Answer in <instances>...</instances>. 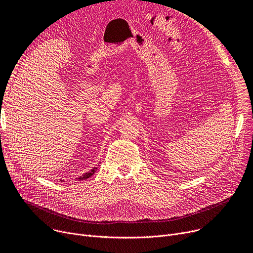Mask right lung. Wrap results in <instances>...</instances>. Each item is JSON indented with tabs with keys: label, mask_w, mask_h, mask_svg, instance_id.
I'll return each mask as SVG.
<instances>
[{
	"label": "right lung",
	"mask_w": 253,
	"mask_h": 253,
	"mask_svg": "<svg viewBox=\"0 0 253 253\" xmlns=\"http://www.w3.org/2000/svg\"><path fill=\"white\" fill-rule=\"evenodd\" d=\"M96 170H97V167H93L91 170H89L88 172H86V173L82 174L81 176H79L77 179H78V180H84V179H87V178L91 177L93 174H94L95 172H96Z\"/></svg>",
	"instance_id": "add662e5"
}]
</instances>
